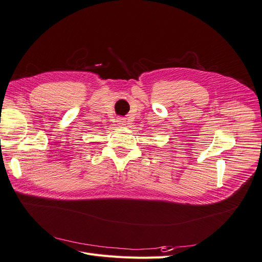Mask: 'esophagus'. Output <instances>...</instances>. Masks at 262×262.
<instances>
[{"label":"esophagus","instance_id":"34e87169","mask_svg":"<svg viewBox=\"0 0 262 262\" xmlns=\"http://www.w3.org/2000/svg\"><path fill=\"white\" fill-rule=\"evenodd\" d=\"M117 122L119 123V124H121V125H125V118H123V117H119L118 119H117Z\"/></svg>","mask_w":262,"mask_h":262}]
</instances>
